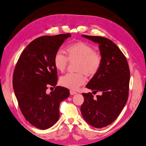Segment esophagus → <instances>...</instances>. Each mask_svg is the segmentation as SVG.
I'll use <instances>...</instances> for the list:
<instances>
[{
  "label": "esophagus",
  "instance_id": "obj_1",
  "mask_svg": "<svg viewBox=\"0 0 146 146\" xmlns=\"http://www.w3.org/2000/svg\"><path fill=\"white\" fill-rule=\"evenodd\" d=\"M70 95H75V94H77V92H75V91H73V90H70Z\"/></svg>",
  "mask_w": 146,
  "mask_h": 146
}]
</instances>
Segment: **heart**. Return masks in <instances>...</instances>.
I'll list each match as a JSON object with an SVG mask.
<instances>
[{
  "mask_svg": "<svg viewBox=\"0 0 146 146\" xmlns=\"http://www.w3.org/2000/svg\"><path fill=\"white\" fill-rule=\"evenodd\" d=\"M66 55L60 49H58L54 56L55 68L64 72L66 69L69 61H76V73H70L62 76L59 80L60 84L70 90H77L86 82V75L92 77L99 70L102 57L97 51L94 50L92 46L82 41H78L68 46L66 49Z\"/></svg>",
  "mask_w": 146,
  "mask_h": 146,
  "instance_id": "1",
  "label": "heart"
}]
</instances>
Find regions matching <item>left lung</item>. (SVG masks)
<instances>
[{
  "label": "left lung",
  "mask_w": 146,
  "mask_h": 146,
  "mask_svg": "<svg viewBox=\"0 0 146 146\" xmlns=\"http://www.w3.org/2000/svg\"><path fill=\"white\" fill-rule=\"evenodd\" d=\"M99 46L102 57L101 67L86 88L92 93H82L84 103L81 106L83 118L97 128L105 127L118 117L128 99L130 70L127 58L113 41L100 36L82 35Z\"/></svg>",
  "instance_id": "left-lung-1"
}]
</instances>
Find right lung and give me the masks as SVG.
Listing matches in <instances>:
<instances>
[{
  "label": "right lung",
  "instance_id": "1",
  "mask_svg": "<svg viewBox=\"0 0 146 146\" xmlns=\"http://www.w3.org/2000/svg\"><path fill=\"white\" fill-rule=\"evenodd\" d=\"M70 33L39 37L27 46L15 65L13 87L19 109L34 127L47 129L58 121L60 102L70 95L65 87L56 86L58 76L54 64L55 52ZM48 86L55 88L49 94Z\"/></svg>",
  "mask_w": 146,
  "mask_h": 146
}]
</instances>
